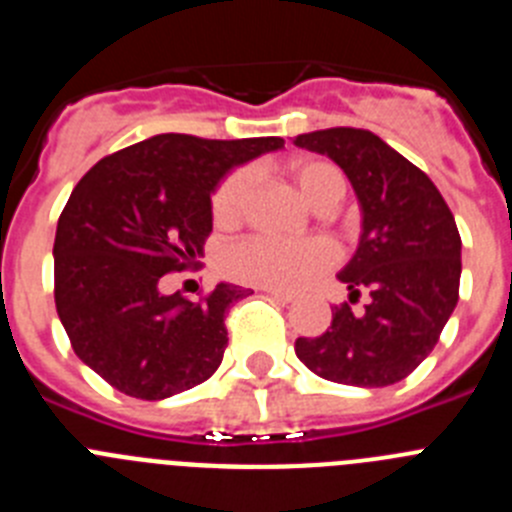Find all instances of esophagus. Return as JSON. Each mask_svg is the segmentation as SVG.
<instances>
[{
    "label": "esophagus",
    "mask_w": 512,
    "mask_h": 512,
    "mask_svg": "<svg viewBox=\"0 0 512 512\" xmlns=\"http://www.w3.org/2000/svg\"><path fill=\"white\" fill-rule=\"evenodd\" d=\"M264 292L269 297H274V300H277V302H284V305H289V302H295V295H289V292H279V289H266V287H264Z\"/></svg>",
    "instance_id": "obj_1"
}]
</instances>
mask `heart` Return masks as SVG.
I'll return each instance as SVG.
<instances>
[{"instance_id":"heart-1","label":"heart","mask_w":512,"mask_h":512,"mask_svg":"<svg viewBox=\"0 0 512 512\" xmlns=\"http://www.w3.org/2000/svg\"><path fill=\"white\" fill-rule=\"evenodd\" d=\"M287 174L297 187L302 200L315 212L336 210L346 197V179L341 171L328 161L302 158L287 166ZM248 192H251V174L238 169L217 187L212 197V217L220 228H230L243 217ZM333 264V251L328 243L318 238L307 241H274L269 235H251L233 243L223 253V269L235 282L256 284V287L295 292L315 279L320 271Z\"/></svg>"}]
</instances>
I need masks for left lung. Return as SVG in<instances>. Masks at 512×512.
Listing matches in <instances>:
<instances>
[{"label": "left lung", "instance_id": "8db88e82", "mask_svg": "<svg viewBox=\"0 0 512 512\" xmlns=\"http://www.w3.org/2000/svg\"><path fill=\"white\" fill-rule=\"evenodd\" d=\"M295 146L336 161L354 187L361 235L338 271L348 300L369 295L361 315L343 302L318 338H297L295 354L318 377L387 387L431 354L459 302L461 238L436 184L372 130L328 128Z\"/></svg>", "mask_w": 512, "mask_h": 512}]
</instances>
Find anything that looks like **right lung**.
<instances>
[{
    "mask_svg": "<svg viewBox=\"0 0 512 512\" xmlns=\"http://www.w3.org/2000/svg\"><path fill=\"white\" fill-rule=\"evenodd\" d=\"M279 148L282 138L161 133L81 176L53 243L56 310L76 356L115 390L164 400L215 374L228 346L225 312L248 289L220 282L189 302L158 282L205 256L225 174Z\"/></svg>",
    "mask_w": 512,
    "mask_h": 512,
    "instance_id": "right-lung-1",
    "label": "right lung"
}]
</instances>
